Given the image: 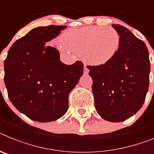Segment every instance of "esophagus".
<instances>
[{"label": "esophagus", "mask_w": 154, "mask_h": 154, "mask_svg": "<svg viewBox=\"0 0 154 154\" xmlns=\"http://www.w3.org/2000/svg\"><path fill=\"white\" fill-rule=\"evenodd\" d=\"M88 72H89V69H87V67L86 66H84V73H85V74H88Z\"/></svg>", "instance_id": "esophagus-1"}]
</instances>
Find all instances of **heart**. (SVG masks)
I'll return each mask as SVG.
<instances>
[{
	"instance_id": "obj_1",
	"label": "heart",
	"mask_w": 154,
	"mask_h": 154,
	"mask_svg": "<svg viewBox=\"0 0 154 154\" xmlns=\"http://www.w3.org/2000/svg\"><path fill=\"white\" fill-rule=\"evenodd\" d=\"M62 43L67 49L79 53L89 65L108 63L119 51L120 36L113 28L103 26H86L66 31Z\"/></svg>"
}]
</instances>
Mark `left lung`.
Listing matches in <instances>:
<instances>
[{"mask_svg":"<svg viewBox=\"0 0 154 154\" xmlns=\"http://www.w3.org/2000/svg\"><path fill=\"white\" fill-rule=\"evenodd\" d=\"M120 36L119 51L103 65H88L95 107L102 118L122 122L142 107L149 88V52L143 42L127 28L112 24Z\"/></svg>","mask_w":154,"mask_h":154,"instance_id":"left-lung-1","label":"left lung"}]
</instances>
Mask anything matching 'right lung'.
<instances>
[{
	"label": "right lung",
	"instance_id": "right-lung-1",
	"mask_svg": "<svg viewBox=\"0 0 154 154\" xmlns=\"http://www.w3.org/2000/svg\"><path fill=\"white\" fill-rule=\"evenodd\" d=\"M66 26L34 28L16 41L5 60V83L12 104L29 119L51 122L69 107V94L83 74V63L65 65L56 48L45 43Z\"/></svg>",
	"mask_w": 154,
	"mask_h": 154
}]
</instances>
